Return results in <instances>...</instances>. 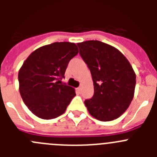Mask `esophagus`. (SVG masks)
Listing matches in <instances>:
<instances>
[{
    "mask_svg": "<svg viewBox=\"0 0 157 157\" xmlns=\"http://www.w3.org/2000/svg\"><path fill=\"white\" fill-rule=\"evenodd\" d=\"M77 90L78 91V92H81V90H82V87H81V86L78 87V88H77Z\"/></svg>",
    "mask_w": 157,
    "mask_h": 157,
    "instance_id": "1",
    "label": "esophagus"
}]
</instances>
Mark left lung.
<instances>
[{"label":"left lung","mask_w":157,"mask_h":157,"mask_svg":"<svg viewBox=\"0 0 157 157\" xmlns=\"http://www.w3.org/2000/svg\"><path fill=\"white\" fill-rule=\"evenodd\" d=\"M77 45L94 86L92 98L84 101L86 107L98 120H116L134 98L136 75L132 67L118 49L100 41H83Z\"/></svg>","instance_id":"left-lung-1"}]
</instances>
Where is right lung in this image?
<instances>
[{"label":"right lung","instance_id":"add662e5","mask_svg":"<svg viewBox=\"0 0 157 157\" xmlns=\"http://www.w3.org/2000/svg\"><path fill=\"white\" fill-rule=\"evenodd\" d=\"M78 52L75 43L54 42L36 49L25 60L18 75L19 93L36 116L52 120L66 111L76 94L61 80Z\"/></svg>","mask_w":157,"mask_h":157}]
</instances>
